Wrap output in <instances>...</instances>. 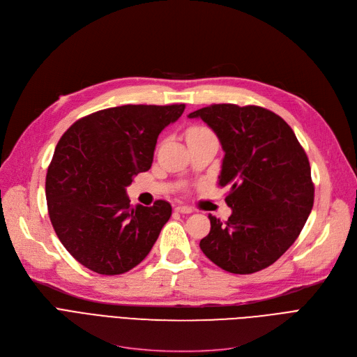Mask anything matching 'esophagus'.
Wrapping results in <instances>:
<instances>
[{
	"mask_svg": "<svg viewBox=\"0 0 357 357\" xmlns=\"http://www.w3.org/2000/svg\"><path fill=\"white\" fill-rule=\"evenodd\" d=\"M175 211L181 213V214H190V213H192V208L191 207H186V205H176Z\"/></svg>",
	"mask_w": 357,
	"mask_h": 357,
	"instance_id": "34e87169",
	"label": "esophagus"
}]
</instances>
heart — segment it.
<instances>
[{
	"label": "heart",
	"mask_w": 357,
	"mask_h": 357,
	"mask_svg": "<svg viewBox=\"0 0 357 357\" xmlns=\"http://www.w3.org/2000/svg\"><path fill=\"white\" fill-rule=\"evenodd\" d=\"M207 133H211L208 128H205V127H192L188 131V136H199V135H207Z\"/></svg>",
	"instance_id": "obj_1"
}]
</instances>
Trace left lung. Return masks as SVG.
Segmentation results:
<instances>
[{"label":"left lung","mask_w":357,"mask_h":357,"mask_svg":"<svg viewBox=\"0 0 357 357\" xmlns=\"http://www.w3.org/2000/svg\"><path fill=\"white\" fill-rule=\"evenodd\" d=\"M201 119L224 150L220 186H229L226 222L208 215L211 230L199 248L221 269L248 275L282 256L301 233L314 204L311 167L292 128L275 112L214 104Z\"/></svg>","instance_id":"8db88e82"}]
</instances>
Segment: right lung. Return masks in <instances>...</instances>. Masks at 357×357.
<instances>
[{"mask_svg":"<svg viewBox=\"0 0 357 357\" xmlns=\"http://www.w3.org/2000/svg\"><path fill=\"white\" fill-rule=\"evenodd\" d=\"M185 104L121 105L73 123L54 149L46 175L52 226L65 249L100 275H120L152 250L172 207H131L127 186L152 166L160 131Z\"/></svg>","mask_w":357,"mask_h":357,"instance_id":"right-lung-1","label":"right lung"}]
</instances>
